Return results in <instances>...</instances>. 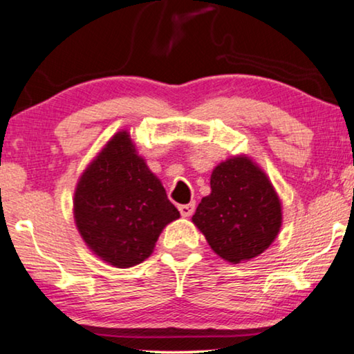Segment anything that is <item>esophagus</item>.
<instances>
[{"mask_svg":"<svg viewBox=\"0 0 354 354\" xmlns=\"http://www.w3.org/2000/svg\"><path fill=\"white\" fill-rule=\"evenodd\" d=\"M194 207H196L194 202H189V204L178 205V210H180V215H182L183 218H188V216L193 215V212H194Z\"/></svg>","mask_w":354,"mask_h":354,"instance_id":"obj_1","label":"esophagus"}]
</instances>
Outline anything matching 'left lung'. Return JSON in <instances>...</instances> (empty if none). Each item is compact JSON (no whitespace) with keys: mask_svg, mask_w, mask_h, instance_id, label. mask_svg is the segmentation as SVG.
I'll list each match as a JSON object with an SVG mask.
<instances>
[{"mask_svg":"<svg viewBox=\"0 0 354 354\" xmlns=\"http://www.w3.org/2000/svg\"><path fill=\"white\" fill-rule=\"evenodd\" d=\"M210 188L191 221L213 252L245 263L266 251L281 230L282 202L262 167L251 156L234 155L213 169Z\"/></svg>","mask_w":354,"mask_h":354,"instance_id":"1","label":"left lung"}]
</instances>
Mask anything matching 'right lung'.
Returning <instances> with one entry per match:
<instances>
[{"mask_svg":"<svg viewBox=\"0 0 354 354\" xmlns=\"http://www.w3.org/2000/svg\"><path fill=\"white\" fill-rule=\"evenodd\" d=\"M178 218L127 130L103 146L75 188L73 219L81 239L115 268H130L152 256L161 232Z\"/></svg>","mask_w":354,"mask_h":354,"instance_id":"right-lung-1","label":"right lung"}]
</instances>
